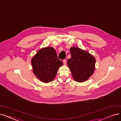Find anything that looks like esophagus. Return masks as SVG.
I'll return each instance as SVG.
<instances>
[{
  "mask_svg": "<svg viewBox=\"0 0 121 121\" xmlns=\"http://www.w3.org/2000/svg\"><path fill=\"white\" fill-rule=\"evenodd\" d=\"M63 63L65 65H66V59H64L63 60Z\"/></svg>",
  "mask_w": 121,
  "mask_h": 121,
  "instance_id": "1",
  "label": "esophagus"
}]
</instances>
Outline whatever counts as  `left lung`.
Returning <instances> with one entry per match:
<instances>
[{
	"mask_svg": "<svg viewBox=\"0 0 121 121\" xmlns=\"http://www.w3.org/2000/svg\"><path fill=\"white\" fill-rule=\"evenodd\" d=\"M70 50L71 56L67 60V65L72 76L79 82L87 80L94 71L95 58L88 52L78 48L71 47Z\"/></svg>",
	"mask_w": 121,
	"mask_h": 121,
	"instance_id": "1",
	"label": "left lung"
}]
</instances>
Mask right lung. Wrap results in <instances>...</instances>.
Masks as SVG:
<instances>
[{
  "label": "right lung",
  "mask_w": 121,
  "mask_h": 121,
  "mask_svg": "<svg viewBox=\"0 0 121 121\" xmlns=\"http://www.w3.org/2000/svg\"><path fill=\"white\" fill-rule=\"evenodd\" d=\"M35 75L42 82L48 83L54 80L59 67L62 65L55 50L52 47L39 51L31 60Z\"/></svg>",
  "instance_id": "right-lung-1"
}]
</instances>
